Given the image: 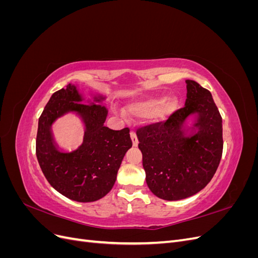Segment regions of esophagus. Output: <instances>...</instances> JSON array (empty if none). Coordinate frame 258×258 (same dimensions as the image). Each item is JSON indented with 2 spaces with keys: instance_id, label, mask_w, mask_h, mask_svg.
Returning <instances> with one entry per match:
<instances>
[{
  "instance_id": "esophagus-1",
  "label": "esophagus",
  "mask_w": 258,
  "mask_h": 258,
  "mask_svg": "<svg viewBox=\"0 0 258 258\" xmlns=\"http://www.w3.org/2000/svg\"><path fill=\"white\" fill-rule=\"evenodd\" d=\"M130 137H131V140H132V144H134V146H138V143H139V141H138V138H137V134H136V131L132 130V131L130 132Z\"/></svg>"
}]
</instances>
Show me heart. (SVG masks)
Listing matches in <instances>:
<instances>
[{
    "instance_id": "1",
    "label": "heart",
    "mask_w": 258,
    "mask_h": 258,
    "mask_svg": "<svg viewBox=\"0 0 258 258\" xmlns=\"http://www.w3.org/2000/svg\"><path fill=\"white\" fill-rule=\"evenodd\" d=\"M163 102L162 97H150L143 100L137 101L128 105L127 110L130 115L134 116H148L155 113L158 110L161 103ZM176 101L174 99H170L165 105V110H172L175 106Z\"/></svg>"
}]
</instances>
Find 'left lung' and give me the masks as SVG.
<instances>
[{"mask_svg":"<svg viewBox=\"0 0 258 258\" xmlns=\"http://www.w3.org/2000/svg\"><path fill=\"white\" fill-rule=\"evenodd\" d=\"M185 106L166 121L139 128L146 184L163 200H181L204 189L212 179L223 153L222 116L211 92L195 81H186ZM197 120L186 135L185 119Z\"/></svg>","mask_w":258,"mask_h":258,"instance_id":"8db88e82","label":"left lung"}]
</instances>
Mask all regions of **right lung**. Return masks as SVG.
Returning a JSON list of instances; mask_svg holds the SVG:
<instances>
[{
	"instance_id": "right-lung-1",
	"label": "right lung",
	"mask_w": 258,
	"mask_h": 258,
	"mask_svg": "<svg viewBox=\"0 0 258 258\" xmlns=\"http://www.w3.org/2000/svg\"><path fill=\"white\" fill-rule=\"evenodd\" d=\"M103 96L86 104L76 86L69 84L50 97L38 118L36 157L48 183L67 198L79 202L99 200L112 189L117 171L132 146L129 129L112 130L104 126ZM68 112L79 114L85 124L83 144L70 153L61 152L54 142L51 124Z\"/></svg>"
}]
</instances>
